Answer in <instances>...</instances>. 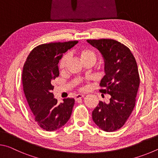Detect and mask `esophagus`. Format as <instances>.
I'll list each match as a JSON object with an SVG mask.
<instances>
[{
  "label": "esophagus",
  "mask_w": 158,
  "mask_h": 158,
  "mask_svg": "<svg viewBox=\"0 0 158 158\" xmlns=\"http://www.w3.org/2000/svg\"><path fill=\"white\" fill-rule=\"evenodd\" d=\"M84 97V94H77L75 97H74V99H75V100H78L79 99H81Z\"/></svg>",
  "instance_id": "obj_1"
}]
</instances>
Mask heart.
I'll return each instance as SVG.
<instances>
[{
	"label": "heart",
	"instance_id": "heart-1",
	"mask_svg": "<svg viewBox=\"0 0 158 158\" xmlns=\"http://www.w3.org/2000/svg\"><path fill=\"white\" fill-rule=\"evenodd\" d=\"M78 55L80 58V59L83 63L86 62V61H92L94 63L96 60V55L93 51L89 49H83L80 50L78 52ZM68 60V55L65 54L63 56V57L60 58V60L58 63V68L60 70H63L65 68L66 63ZM80 80L78 81V83H80ZM82 89H84V88H82Z\"/></svg>",
	"mask_w": 158,
	"mask_h": 158
}]
</instances>
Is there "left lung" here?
<instances>
[{"label": "left lung", "instance_id": "left-lung-1", "mask_svg": "<svg viewBox=\"0 0 158 158\" xmlns=\"http://www.w3.org/2000/svg\"><path fill=\"white\" fill-rule=\"evenodd\" d=\"M102 56L105 75L100 91L110 95L108 103L100 101L92 113L93 121L105 132L118 130L127 121L135 106L140 79L131 51L111 39L88 40Z\"/></svg>", "mask_w": 158, "mask_h": 158}]
</instances>
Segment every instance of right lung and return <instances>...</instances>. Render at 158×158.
Listing matches in <instances>:
<instances>
[{
	"label": "right lung",
	"instance_id": "1",
	"mask_svg": "<svg viewBox=\"0 0 158 158\" xmlns=\"http://www.w3.org/2000/svg\"><path fill=\"white\" fill-rule=\"evenodd\" d=\"M78 41L52 42L39 45L31 51L22 73L23 92L35 121L42 129L54 131L63 127L71 116L74 98L63 99L58 104L52 93V80L59 76L58 64L63 54Z\"/></svg>",
	"mask_w": 158,
	"mask_h": 158
}]
</instances>
